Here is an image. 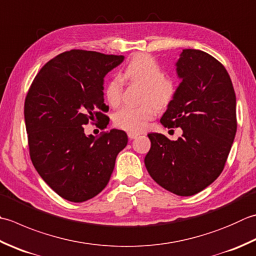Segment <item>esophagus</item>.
I'll return each instance as SVG.
<instances>
[{
    "mask_svg": "<svg viewBox=\"0 0 256 256\" xmlns=\"http://www.w3.org/2000/svg\"><path fill=\"white\" fill-rule=\"evenodd\" d=\"M128 136L130 140H133L136 136H138V133H134V132H128Z\"/></svg>",
    "mask_w": 256,
    "mask_h": 256,
    "instance_id": "obj_1",
    "label": "esophagus"
}]
</instances>
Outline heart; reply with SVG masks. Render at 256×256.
Here are the masks:
<instances>
[{"instance_id":"heart-1","label":"heart","mask_w":256,"mask_h":256,"mask_svg":"<svg viewBox=\"0 0 256 256\" xmlns=\"http://www.w3.org/2000/svg\"><path fill=\"white\" fill-rule=\"evenodd\" d=\"M123 78L130 83L142 86L136 106H123L114 113L113 121L118 128L128 132H141L148 126L158 110L166 108L176 96V81L164 74L158 60L148 54H136L123 70ZM123 83L118 78L110 80L105 85V98L112 106L122 101Z\"/></svg>"}]
</instances>
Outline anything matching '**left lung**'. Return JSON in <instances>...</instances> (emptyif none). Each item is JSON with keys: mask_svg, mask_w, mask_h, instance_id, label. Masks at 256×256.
<instances>
[{"mask_svg": "<svg viewBox=\"0 0 256 256\" xmlns=\"http://www.w3.org/2000/svg\"><path fill=\"white\" fill-rule=\"evenodd\" d=\"M182 83L160 120L164 128H181L171 141L148 133L151 148L144 158L151 178L180 196L201 192L226 163L238 128L236 96L224 65L200 50H183L176 63Z\"/></svg>", "mask_w": 256, "mask_h": 256, "instance_id": "1", "label": "left lung"}]
</instances>
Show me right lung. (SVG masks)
Listing matches in <instances>:
<instances>
[{
  "instance_id": "add662e5",
  "label": "right lung",
  "mask_w": 256,
  "mask_h": 256,
  "mask_svg": "<svg viewBox=\"0 0 256 256\" xmlns=\"http://www.w3.org/2000/svg\"><path fill=\"white\" fill-rule=\"evenodd\" d=\"M122 55L86 50L65 51L44 65L30 86L24 118L30 156L50 188L70 202L92 198L106 186L128 135L111 130L98 138L84 125L108 128L103 78Z\"/></svg>"
}]
</instances>
